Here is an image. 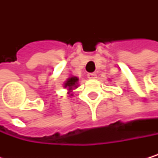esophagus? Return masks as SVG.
<instances>
[{
    "instance_id": "34e87169",
    "label": "esophagus",
    "mask_w": 158,
    "mask_h": 158,
    "mask_svg": "<svg viewBox=\"0 0 158 158\" xmlns=\"http://www.w3.org/2000/svg\"><path fill=\"white\" fill-rule=\"evenodd\" d=\"M87 77L90 78V80H93V78H96L97 77V75L95 73H88L87 74Z\"/></svg>"
}]
</instances>
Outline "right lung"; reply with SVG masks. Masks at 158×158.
Here are the masks:
<instances>
[{"label": "right lung", "mask_w": 158, "mask_h": 158, "mask_svg": "<svg viewBox=\"0 0 158 158\" xmlns=\"http://www.w3.org/2000/svg\"><path fill=\"white\" fill-rule=\"evenodd\" d=\"M77 81H78V78L77 77H71L64 83V87L65 88H68V90L71 91L74 88H77Z\"/></svg>", "instance_id": "1"}]
</instances>
